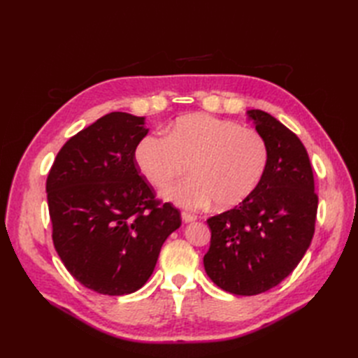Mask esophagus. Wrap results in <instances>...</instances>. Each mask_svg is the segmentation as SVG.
Wrapping results in <instances>:
<instances>
[{"mask_svg":"<svg viewBox=\"0 0 358 358\" xmlns=\"http://www.w3.org/2000/svg\"><path fill=\"white\" fill-rule=\"evenodd\" d=\"M180 215H182L183 222H191V221H196V220H197V216L189 213V212H182Z\"/></svg>","mask_w":358,"mask_h":358,"instance_id":"obj_1","label":"esophagus"}]
</instances>
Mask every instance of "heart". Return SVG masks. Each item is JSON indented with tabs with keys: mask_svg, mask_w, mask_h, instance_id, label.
<instances>
[{
	"mask_svg": "<svg viewBox=\"0 0 358 358\" xmlns=\"http://www.w3.org/2000/svg\"><path fill=\"white\" fill-rule=\"evenodd\" d=\"M136 164L157 188L167 185L189 162L191 178L171 183L162 199L187 209H230L245 201L267 169L266 140L254 128L208 113L178 117L167 134L150 133L134 150Z\"/></svg>",
	"mask_w": 358,
	"mask_h": 358,
	"instance_id": "1",
	"label": "heart"
}]
</instances>
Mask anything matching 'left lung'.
Masks as SVG:
<instances>
[{
	"mask_svg": "<svg viewBox=\"0 0 358 358\" xmlns=\"http://www.w3.org/2000/svg\"><path fill=\"white\" fill-rule=\"evenodd\" d=\"M268 149L254 192L208 220L210 248L203 263L213 282L237 296L276 287L297 267L315 233L318 196L306 148L263 110H248Z\"/></svg>",
	"mask_w": 358,
	"mask_h": 358,
	"instance_id": "1",
	"label": "left lung"
}]
</instances>
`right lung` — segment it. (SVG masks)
Listing matches in <instances>:
<instances>
[{
    "mask_svg": "<svg viewBox=\"0 0 358 358\" xmlns=\"http://www.w3.org/2000/svg\"><path fill=\"white\" fill-rule=\"evenodd\" d=\"M145 117L112 112L61 148L46 180L52 241L76 280L107 296L142 288L180 212L140 176Z\"/></svg>",
    "mask_w": 358,
    "mask_h": 358,
    "instance_id": "right-lung-1",
    "label": "right lung"
}]
</instances>
